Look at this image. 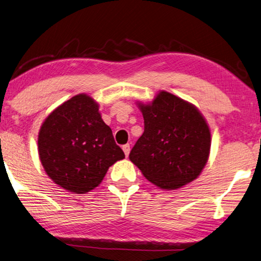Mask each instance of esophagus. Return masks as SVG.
Masks as SVG:
<instances>
[{"instance_id":"1","label":"esophagus","mask_w":261,"mask_h":261,"mask_svg":"<svg viewBox=\"0 0 261 261\" xmlns=\"http://www.w3.org/2000/svg\"><path fill=\"white\" fill-rule=\"evenodd\" d=\"M122 149H123V151H124V154H125V156L127 158V155H129V153H130V145L129 144L123 145L122 146Z\"/></svg>"}]
</instances>
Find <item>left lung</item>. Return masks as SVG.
<instances>
[{
    "label": "left lung",
    "mask_w": 261,
    "mask_h": 261,
    "mask_svg": "<svg viewBox=\"0 0 261 261\" xmlns=\"http://www.w3.org/2000/svg\"><path fill=\"white\" fill-rule=\"evenodd\" d=\"M144 134L130 161L156 186L177 189L200 176L209 159L211 135L204 117L191 103L161 91L150 105H139Z\"/></svg>",
    "instance_id": "1"
}]
</instances>
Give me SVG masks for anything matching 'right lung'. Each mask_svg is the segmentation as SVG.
I'll list each match as a JSON object with an SVG mask.
<instances>
[{"mask_svg":"<svg viewBox=\"0 0 261 261\" xmlns=\"http://www.w3.org/2000/svg\"><path fill=\"white\" fill-rule=\"evenodd\" d=\"M98 110L92 98L77 94L56 108L40 130L39 155L45 172L75 194L97 187L108 168L124 159Z\"/></svg>","mask_w":261,"mask_h":261,"instance_id":"1","label":"right lung"}]
</instances>
